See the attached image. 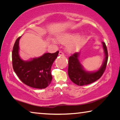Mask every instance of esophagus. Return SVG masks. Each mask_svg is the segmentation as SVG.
Returning a JSON list of instances; mask_svg holds the SVG:
<instances>
[{
    "label": "esophagus",
    "instance_id": "esophagus-1",
    "mask_svg": "<svg viewBox=\"0 0 120 120\" xmlns=\"http://www.w3.org/2000/svg\"><path fill=\"white\" fill-rule=\"evenodd\" d=\"M59 55L60 56H64V53L62 51H60L59 53Z\"/></svg>",
    "mask_w": 120,
    "mask_h": 120
}]
</instances>
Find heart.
Returning <instances> with one entry per match:
<instances>
[{
  "label": "heart",
  "mask_w": 120,
  "mask_h": 120,
  "mask_svg": "<svg viewBox=\"0 0 120 120\" xmlns=\"http://www.w3.org/2000/svg\"><path fill=\"white\" fill-rule=\"evenodd\" d=\"M59 41L63 43L67 44V49L70 51L76 50L82 45L85 40V36L82 35L75 36L74 34L69 33L58 37ZM54 42H56L54 41Z\"/></svg>",
  "instance_id": "heart-1"
}]
</instances>
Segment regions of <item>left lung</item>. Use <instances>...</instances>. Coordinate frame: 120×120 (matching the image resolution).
I'll return each instance as SVG.
<instances>
[{
    "label": "left lung",
    "instance_id": "left-lung-1",
    "mask_svg": "<svg viewBox=\"0 0 120 120\" xmlns=\"http://www.w3.org/2000/svg\"><path fill=\"white\" fill-rule=\"evenodd\" d=\"M105 54V59L102 66L99 69L94 72H89L85 70L79 60L80 53H75L69 58L68 74L72 82L78 86H83L90 84L99 79L104 72L108 60L106 44L104 42H101Z\"/></svg>",
    "mask_w": 120,
    "mask_h": 120
}]
</instances>
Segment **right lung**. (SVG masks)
Instances as JSON below:
<instances>
[{
	"label": "right lung",
	"mask_w": 120,
	"mask_h": 120,
	"mask_svg": "<svg viewBox=\"0 0 120 120\" xmlns=\"http://www.w3.org/2000/svg\"><path fill=\"white\" fill-rule=\"evenodd\" d=\"M16 40L12 51V64L14 71L24 84L35 88L43 89L49 86L52 79L51 68L57 58L59 51L46 53L40 57L24 61L19 55V41Z\"/></svg>",
	"instance_id": "obj_1"
}]
</instances>
